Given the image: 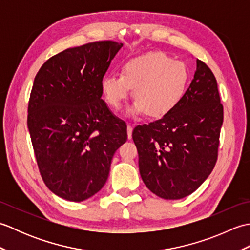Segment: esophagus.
Returning <instances> with one entry per match:
<instances>
[{"label": "esophagus", "instance_id": "1", "mask_svg": "<svg viewBox=\"0 0 250 250\" xmlns=\"http://www.w3.org/2000/svg\"><path fill=\"white\" fill-rule=\"evenodd\" d=\"M132 130H133V128H132V125L128 124V128H126V131H128V139L129 140L132 139Z\"/></svg>", "mask_w": 250, "mask_h": 250}]
</instances>
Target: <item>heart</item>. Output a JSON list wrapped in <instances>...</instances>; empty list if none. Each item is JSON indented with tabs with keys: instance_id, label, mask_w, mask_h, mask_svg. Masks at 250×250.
<instances>
[{
	"instance_id": "b5f03b06",
	"label": "heart",
	"mask_w": 250,
	"mask_h": 250,
	"mask_svg": "<svg viewBox=\"0 0 250 250\" xmlns=\"http://www.w3.org/2000/svg\"><path fill=\"white\" fill-rule=\"evenodd\" d=\"M190 73L184 62L173 60L160 51L131 58L122 64V74L111 73L101 81L106 102L119 109L133 88L135 101L126 115L146 113L151 118H162L182 102L189 84Z\"/></svg>"
}]
</instances>
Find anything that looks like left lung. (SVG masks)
I'll return each instance as SVG.
<instances>
[{
    "instance_id": "obj_1",
    "label": "left lung",
    "mask_w": 250,
    "mask_h": 250,
    "mask_svg": "<svg viewBox=\"0 0 250 250\" xmlns=\"http://www.w3.org/2000/svg\"><path fill=\"white\" fill-rule=\"evenodd\" d=\"M222 121L216 78L204 62L196 60L182 102L161 119L132 132L146 187L166 200L194 192L216 164Z\"/></svg>"
}]
</instances>
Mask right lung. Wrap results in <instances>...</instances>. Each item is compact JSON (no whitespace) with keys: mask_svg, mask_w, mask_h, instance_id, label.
Returning a JSON list of instances; mask_svg holds the SVG:
<instances>
[{"mask_svg":"<svg viewBox=\"0 0 250 250\" xmlns=\"http://www.w3.org/2000/svg\"><path fill=\"white\" fill-rule=\"evenodd\" d=\"M124 44L101 41L63 50L34 78L28 129L42 177L60 198L82 202L103 188L126 125L101 99V81Z\"/></svg>","mask_w":250,"mask_h":250,"instance_id":"obj_1","label":"right lung"}]
</instances>
